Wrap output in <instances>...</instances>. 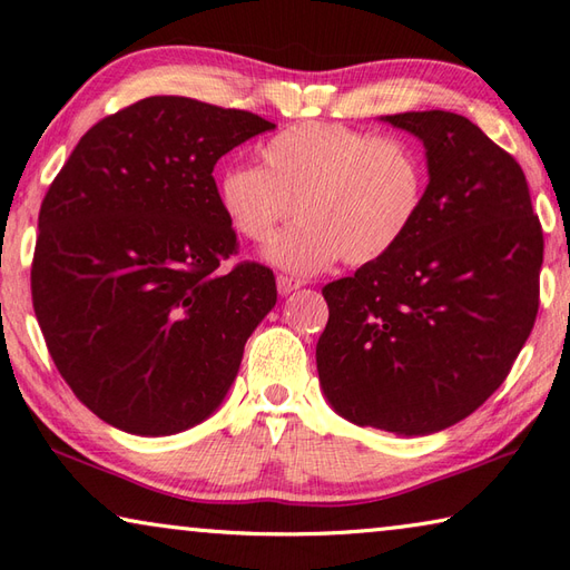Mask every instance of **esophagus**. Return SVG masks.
Segmentation results:
<instances>
[{"label":"esophagus","mask_w":570,"mask_h":570,"mask_svg":"<svg viewBox=\"0 0 570 570\" xmlns=\"http://www.w3.org/2000/svg\"><path fill=\"white\" fill-rule=\"evenodd\" d=\"M304 284H306L304 278H296V276H288V274L276 276V288H278V294H282V296L296 292V288H301Z\"/></svg>","instance_id":"obj_1"}]
</instances>
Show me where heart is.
Wrapping results in <instances>:
<instances>
[{"mask_svg":"<svg viewBox=\"0 0 570 570\" xmlns=\"http://www.w3.org/2000/svg\"><path fill=\"white\" fill-rule=\"evenodd\" d=\"M429 196V164L414 141L337 122H301L259 147V168L237 164L217 178V205L247 242L278 235L266 257L311 274L343 257L365 266L414 229Z\"/></svg>","mask_w":570,"mask_h":570,"instance_id":"b5f03b06","label":"heart"}]
</instances>
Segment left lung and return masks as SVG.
<instances>
[{"label": "left lung", "instance_id": "left-lung-1", "mask_svg": "<svg viewBox=\"0 0 570 570\" xmlns=\"http://www.w3.org/2000/svg\"><path fill=\"white\" fill-rule=\"evenodd\" d=\"M426 147L429 196L384 259L323 286V392L357 426L423 435L500 390L534 328L543 233L522 166L468 117L386 115Z\"/></svg>", "mask_w": 570, "mask_h": 570}]
</instances>
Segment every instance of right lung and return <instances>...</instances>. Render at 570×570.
<instances>
[{
    "instance_id": "right-lung-1",
    "label": "right lung",
    "mask_w": 570,
    "mask_h": 570,
    "mask_svg": "<svg viewBox=\"0 0 570 570\" xmlns=\"http://www.w3.org/2000/svg\"><path fill=\"white\" fill-rule=\"evenodd\" d=\"M274 125L176 95L107 115L48 186L31 262L36 321L95 416L171 435L220 406L276 304L269 266L239 262L217 205L220 156Z\"/></svg>"
}]
</instances>
